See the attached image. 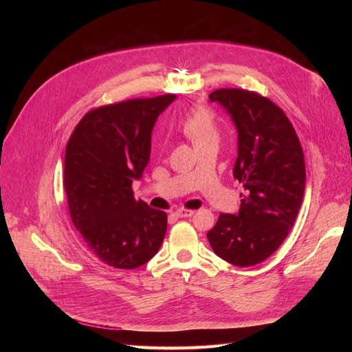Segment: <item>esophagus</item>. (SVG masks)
<instances>
[{
  "mask_svg": "<svg viewBox=\"0 0 352 352\" xmlns=\"http://www.w3.org/2000/svg\"><path fill=\"white\" fill-rule=\"evenodd\" d=\"M193 213H195L193 210H186V209H178L174 212V214L177 217H190V216H193Z\"/></svg>",
  "mask_w": 352,
  "mask_h": 352,
  "instance_id": "esophagus-1",
  "label": "esophagus"
}]
</instances>
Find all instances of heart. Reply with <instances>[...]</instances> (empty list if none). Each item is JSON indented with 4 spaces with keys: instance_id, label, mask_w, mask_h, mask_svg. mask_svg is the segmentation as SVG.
I'll use <instances>...</instances> for the list:
<instances>
[{
    "instance_id": "heart-1",
    "label": "heart",
    "mask_w": 352,
    "mask_h": 352,
    "mask_svg": "<svg viewBox=\"0 0 352 352\" xmlns=\"http://www.w3.org/2000/svg\"><path fill=\"white\" fill-rule=\"evenodd\" d=\"M182 132L192 140L195 147L208 142H219L220 133L213 113L208 109L197 107L190 110L181 120Z\"/></svg>"
}]
</instances>
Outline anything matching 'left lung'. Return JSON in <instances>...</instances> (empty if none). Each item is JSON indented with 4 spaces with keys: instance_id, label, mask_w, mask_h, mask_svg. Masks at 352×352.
<instances>
[{
    "instance_id": "left-lung-1",
    "label": "left lung",
    "mask_w": 352,
    "mask_h": 352,
    "mask_svg": "<svg viewBox=\"0 0 352 352\" xmlns=\"http://www.w3.org/2000/svg\"><path fill=\"white\" fill-rule=\"evenodd\" d=\"M220 103L238 131L234 178L242 184L236 214L221 213L208 232L214 254L249 267L272 256L294 227L305 190L304 152L292 124L272 100L243 89H219Z\"/></svg>"
}]
</instances>
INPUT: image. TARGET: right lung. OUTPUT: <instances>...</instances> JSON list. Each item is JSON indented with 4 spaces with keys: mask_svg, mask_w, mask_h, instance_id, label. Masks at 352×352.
<instances>
[{
    "mask_svg": "<svg viewBox=\"0 0 352 352\" xmlns=\"http://www.w3.org/2000/svg\"><path fill=\"white\" fill-rule=\"evenodd\" d=\"M174 98L163 94L93 109L68 140L63 182L71 220L90 252L111 267H139L163 243L166 212L136 202L132 182L148 163L155 122Z\"/></svg>",
    "mask_w": 352,
    "mask_h": 352,
    "instance_id": "1",
    "label": "right lung"
}]
</instances>
